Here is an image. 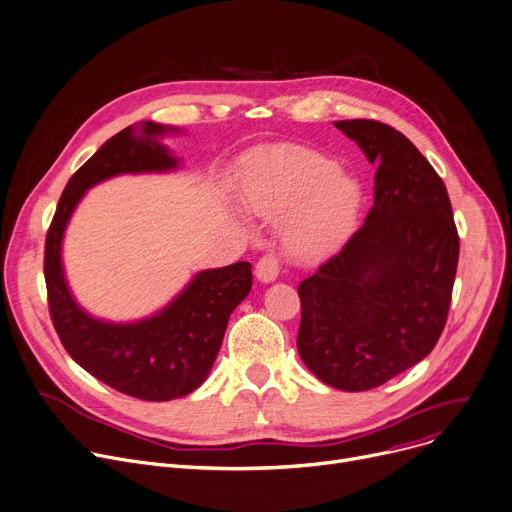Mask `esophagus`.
Here are the masks:
<instances>
[{
	"label": "esophagus",
	"mask_w": 512,
	"mask_h": 512,
	"mask_svg": "<svg viewBox=\"0 0 512 512\" xmlns=\"http://www.w3.org/2000/svg\"><path fill=\"white\" fill-rule=\"evenodd\" d=\"M255 276L263 284L274 282L280 276V261H278V257L274 253H267L265 257H261L257 261V267H255Z\"/></svg>",
	"instance_id": "1"
}]
</instances>
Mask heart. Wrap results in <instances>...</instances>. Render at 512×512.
<instances>
[{
	"instance_id": "obj_1",
	"label": "heart",
	"mask_w": 512,
	"mask_h": 512,
	"mask_svg": "<svg viewBox=\"0 0 512 512\" xmlns=\"http://www.w3.org/2000/svg\"><path fill=\"white\" fill-rule=\"evenodd\" d=\"M243 199L263 218H284L280 238L292 259L317 261L354 232L362 187L331 158L294 146L263 152L247 164Z\"/></svg>"
}]
</instances>
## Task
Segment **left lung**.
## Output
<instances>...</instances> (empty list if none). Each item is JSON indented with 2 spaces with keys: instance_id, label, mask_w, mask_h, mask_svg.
I'll return each mask as SVG.
<instances>
[{
  "instance_id": "8db88e82",
  "label": "left lung",
  "mask_w": 512,
  "mask_h": 512,
  "mask_svg": "<svg viewBox=\"0 0 512 512\" xmlns=\"http://www.w3.org/2000/svg\"><path fill=\"white\" fill-rule=\"evenodd\" d=\"M374 173L364 224L298 286L296 348L315 377L368 391L424 360L445 329L459 236L445 183L397 129L335 121Z\"/></svg>"
}]
</instances>
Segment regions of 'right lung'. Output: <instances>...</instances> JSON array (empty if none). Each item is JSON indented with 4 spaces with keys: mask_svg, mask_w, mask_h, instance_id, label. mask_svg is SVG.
I'll list each match as a JSON object with an SVG mask.
<instances>
[{
    "mask_svg": "<svg viewBox=\"0 0 512 512\" xmlns=\"http://www.w3.org/2000/svg\"><path fill=\"white\" fill-rule=\"evenodd\" d=\"M168 133L181 129L142 121L102 144L65 185L45 243L49 311L63 348L98 381L146 401L185 397L208 379L228 319L253 286L247 261L203 269L160 311L127 323L98 319L74 298L61 249L78 203L113 177L177 170L181 160L160 142Z\"/></svg>",
    "mask_w": 512,
    "mask_h": 512,
    "instance_id": "add662e5",
    "label": "right lung"
}]
</instances>
